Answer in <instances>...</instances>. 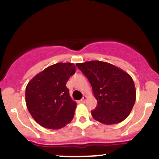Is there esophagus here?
Masks as SVG:
<instances>
[{"label": "esophagus", "mask_w": 159, "mask_h": 159, "mask_svg": "<svg viewBox=\"0 0 159 159\" xmlns=\"http://www.w3.org/2000/svg\"><path fill=\"white\" fill-rule=\"evenodd\" d=\"M86 100H87V97H86V96H84V97L82 98V99H81L80 102H81V103H84V102H86Z\"/></svg>", "instance_id": "esophagus-1"}]
</instances>
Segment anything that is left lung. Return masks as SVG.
<instances>
[{
  "mask_svg": "<svg viewBox=\"0 0 159 159\" xmlns=\"http://www.w3.org/2000/svg\"><path fill=\"white\" fill-rule=\"evenodd\" d=\"M87 77L98 105L91 111L96 121L105 125L124 121L132 110L136 99L134 81L127 72L100 61L76 64Z\"/></svg>",
  "mask_w": 159,
  "mask_h": 159,
  "instance_id": "left-lung-1",
  "label": "left lung"
}]
</instances>
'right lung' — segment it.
<instances>
[{
	"instance_id": "1",
	"label": "right lung",
	"mask_w": 159,
	"mask_h": 159,
	"mask_svg": "<svg viewBox=\"0 0 159 159\" xmlns=\"http://www.w3.org/2000/svg\"><path fill=\"white\" fill-rule=\"evenodd\" d=\"M72 63H57L35 75L25 90L27 108L42 127L59 129L70 122L77 103L69 94L66 83L75 73Z\"/></svg>"
}]
</instances>
